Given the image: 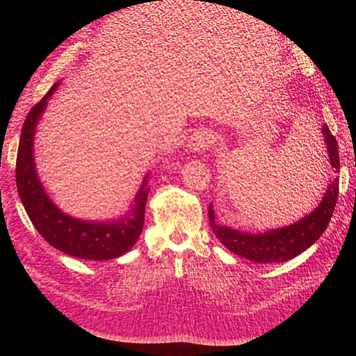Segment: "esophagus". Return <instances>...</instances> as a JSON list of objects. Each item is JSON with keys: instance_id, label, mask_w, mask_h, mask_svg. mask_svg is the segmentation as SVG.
<instances>
[{"instance_id": "34e87169", "label": "esophagus", "mask_w": 356, "mask_h": 356, "mask_svg": "<svg viewBox=\"0 0 356 356\" xmlns=\"http://www.w3.org/2000/svg\"><path fill=\"white\" fill-rule=\"evenodd\" d=\"M213 143V135L209 129H199L195 134L188 138L187 149L193 154H200L204 149H208Z\"/></svg>"}]
</instances>
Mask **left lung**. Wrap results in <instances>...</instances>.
Masks as SVG:
<instances>
[{
  "mask_svg": "<svg viewBox=\"0 0 356 356\" xmlns=\"http://www.w3.org/2000/svg\"><path fill=\"white\" fill-rule=\"evenodd\" d=\"M322 135L327 145L331 168L339 172V145L327 124L322 126ZM339 197V178L330 181L322 202L314 212L306 215L300 221L281 229H272L264 233H245L234 230L227 225H221L215 220L212 203L209 204V224L217 239L236 255H241L254 263H284L305 252L314 245L319 236L325 232L332 217L334 207Z\"/></svg>",
  "mask_w": 356,
  "mask_h": 356,
  "instance_id": "obj_1",
  "label": "left lung"
}]
</instances>
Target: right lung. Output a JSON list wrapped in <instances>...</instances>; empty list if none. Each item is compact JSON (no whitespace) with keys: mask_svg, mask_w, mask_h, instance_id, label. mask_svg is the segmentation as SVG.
Instances as JSON below:
<instances>
[{"mask_svg":"<svg viewBox=\"0 0 356 356\" xmlns=\"http://www.w3.org/2000/svg\"><path fill=\"white\" fill-rule=\"evenodd\" d=\"M59 84H53L44 98L32 106L24 123L16 159L19 197L24 203L31 222L53 248L84 260H111L131 250L143 232L145 203L149 191L147 186L148 175L136 193L132 209L118 221L99 222L72 218L50 200L37 175L34 135L40 117L44 113L49 99Z\"/></svg>","mask_w":356,"mask_h":356,"instance_id":"add662e5","label":"right lung"}]
</instances>
